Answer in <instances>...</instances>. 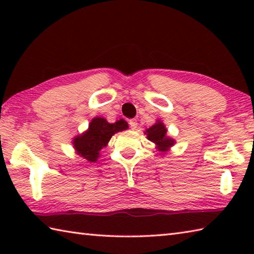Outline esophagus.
<instances>
[{"mask_svg": "<svg viewBox=\"0 0 254 254\" xmlns=\"http://www.w3.org/2000/svg\"><path fill=\"white\" fill-rule=\"evenodd\" d=\"M130 127L132 128V130H136V127H137V122L135 121V120H131L130 121Z\"/></svg>", "mask_w": 254, "mask_h": 254, "instance_id": "esophagus-1", "label": "esophagus"}]
</instances>
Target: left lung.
<instances>
[{"instance_id": "1", "label": "left lung", "mask_w": 254, "mask_h": 254, "mask_svg": "<svg viewBox=\"0 0 254 254\" xmlns=\"http://www.w3.org/2000/svg\"><path fill=\"white\" fill-rule=\"evenodd\" d=\"M144 134H147L149 141L156 144V148L160 152L169 151L170 148L176 143L175 139L167 134V127L160 120H157L152 127L147 128Z\"/></svg>"}]
</instances>
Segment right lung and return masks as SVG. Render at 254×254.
Returning <instances> with one entry per match:
<instances>
[{
  "label": "right lung",
  "mask_w": 254,
  "mask_h": 254,
  "mask_svg": "<svg viewBox=\"0 0 254 254\" xmlns=\"http://www.w3.org/2000/svg\"><path fill=\"white\" fill-rule=\"evenodd\" d=\"M127 122L123 119L115 123H109L106 119L96 117L89 122L87 130L76 135L71 143L77 156L86 159L87 161L95 162L100 158L101 150L106 148L111 137L115 133L127 130Z\"/></svg>",
  "instance_id": "obj_1"
}]
</instances>
